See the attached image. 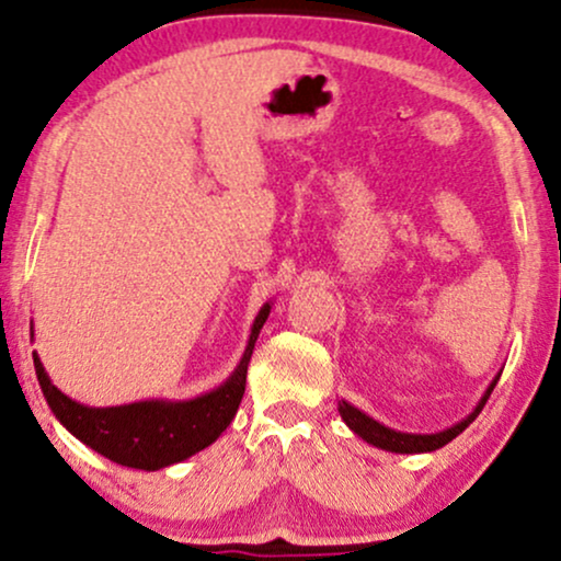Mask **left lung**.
I'll use <instances>...</instances> for the list:
<instances>
[{
	"label": "left lung",
	"instance_id": "8db88e82",
	"mask_svg": "<svg viewBox=\"0 0 561 561\" xmlns=\"http://www.w3.org/2000/svg\"><path fill=\"white\" fill-rule=\"evenodd\" d=\"M499 376H502V374L494 376V381H491L489 387H485L481 400H478L476 408L470 410V413L465 415L462 421L451 423V426L444 428V431H434V434H408V431L389 428V426H383V423L376 421V417H370L368 413H363V410H357L355 404H350L347 400L336 402V410H340L342 421L347 423V428L353 431V434L360 436L363 442L370 444V447L394 451V455H423V451L442 449L444 444H449L451 438L460 436L462 431L476 421L478 413H481V410H483L485 400H489V397H491V391H494Z\"/></svg>",
	"mask_w": 561,
	"mask_h": 561
}]
</instances>
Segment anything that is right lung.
<instances>
[{
	"mask_svg": "<svg viewBox=\"0 0 561 561\" xmlns=\"http://www.w3.org/2000/svg\"><path fill=\"white\" fill-rule=\"evenodd\" d=\"M272 300L263 302L255 313L248 345L242 350L240 363L232 374L219 387L204 391L193 400L151 397V400L112 404V408H91V404L72 400L62 389L54 387L38 353H33V366H36L38 383H42L54 417L78 442L104 455L106 460L151 473V470L170 468L174 462L193 457L195 451L206 449L232 423L242 394H245V374L255 340H259L263 323L272 313Z\"/></svg>",
	"mask_w": 561,
	"mask_h": 561,
	"instance_id": "right-lung-1",
	"label": "right lung"
}]
</instances>
